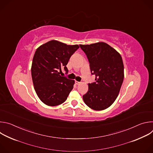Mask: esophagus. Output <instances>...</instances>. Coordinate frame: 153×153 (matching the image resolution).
<instances>
[{
  "mask_svg": "<svg viewBox=\"0 0 153 153\" xmlns=\"http://www.w3.org/2000/svg\"><path fill=\"white\" fill-rule=\"evenodd\" d=\"M75 83H76V85H79V84L80 83V82H78V81H77V80H76V81H75Z\"/></svg>",
  "mask_w": 153,
  "mask_h": 153,
  "instance_id": "1",
  "label": "esophagus"
}]
</instances>
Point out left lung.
Masks as SVG:
<instances>
[{"label":"left lung","instance_id":"8db88e82","mask_svg":"<svg viewBox=\"0 0 153 153\" xmlns=\"http://www.w3.org/2000/svg\"><path fill=\"white\" fill-rule=\"evenodd\" d=\"M90 62L96 82L88 83V91L83 96L85 103L96 111L110 107L117 99L124 78L120 54L105 42L79 45Z\"/></svg>","mask_w":153,"mask_h":153}]
</instances>
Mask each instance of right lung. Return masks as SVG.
<instances>
[{"label":"right lung","mask_w":153,"mask_h":153,"mask_svg":"<svg viewBox=\"0 0 153 153\" xmlns=\"http://www.w3.org/2000/svg\"><path fill=\"white\" fill-rule=\"evenodd\" d=\"M79 48L52 40L36 50L31 65L34 88L40 100L51 106L59 105L67 100L73 88L74 80L61 76L71 56Z\"/></svg>","instance_id":"obj_1"}]
</instances>
